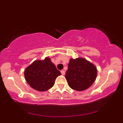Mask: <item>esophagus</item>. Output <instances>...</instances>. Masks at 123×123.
<instances>
[{"label":"esophagus","mask_w":123,"mask_h":123,"mask_svg":"<svg viewBox=\"0 0 123 123\" xmlns=\"http://www.w3.org/2000/svg\"><path fill=\"white\" fill-rule=\"evenodd\" d=\"M61 72L62 75H64L65 74V71L64 70H61V72Z\"/></svg>","instance_id":"1"}]
</instances>
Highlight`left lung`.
Returning <instances> with one entry per match:
<instances>
[{"label": "left lung", "instance_id": "obj_1", "mask_svg": "<svg viewBox=\"0 0 123 123\" xmlns=\"http://www.w3.org/2000/svg\"><path fill=\"white\" fill-rule=\"evenodd\" d=\"M97 69L93 64L84 58L71 59L65 78L70 88L82 91L89 88L97 76Z\"/></svg>", "mask_w": 123, "mask_h": 123}]
</instances>
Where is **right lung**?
<instances>
[{
    "instance_id": "add662e5",
    "label": "right lung",
    "mask_w": 123,
    "mask_h": 123,
    "mask_svg": "<svg viewBox=\"0 0 123 123\" xmlns=\"http://www.w3.org/2000/svg\"><path fill=\"white\" fill-rule=\"evenodd\" d=\"M61 75L50 58L35 60L25 70V77L28 85L38 91L51 88L57 77Z\"/></svg>"
}]
</instances>
